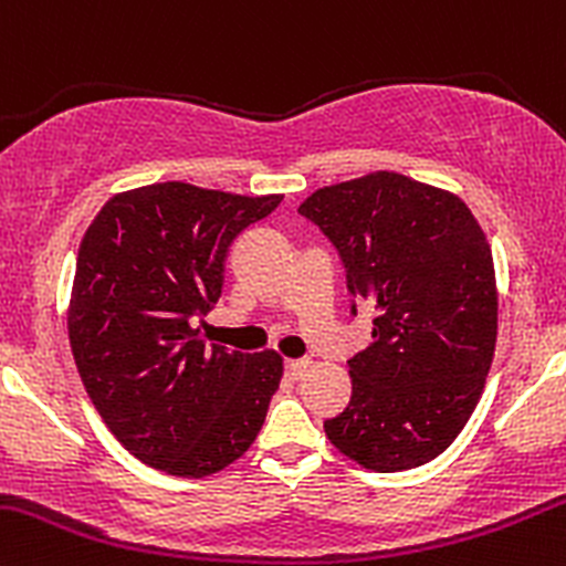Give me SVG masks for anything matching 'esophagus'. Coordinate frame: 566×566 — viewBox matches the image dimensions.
I'll return each instance as SVG.
<instances>
[{
    "instance_id": "esophagus-1",
    "label": "esophagus",
    "mask_w": 566,
    "mask_h": 566,
    "mask_svg": "<svg viewBox=\"0 0 566 566\" xmlns=\"http://www.w3.org/2000/svg\"><path fill=\"white\" fill-rule=\"evenodd\" d=\"M307 370V359H285V373L291 378H302V373Z\"/></svg>"
}]
</instances>
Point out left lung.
Listing matches in <instances>:
<instances>
[{"mask_svg":"<svg viewBox=\"0 0 566 566\" xmlns=\"http://www.w3.org/2000/svg\"><path fill=\"white\" fill-rule=\"evenodd\" d=\"M300 214L335 244L348 291L376 311V340L348 359L352 400L324 422L326 439L381 474L439 458L480 403L496 352L485 231L455 193L395 171L316 190Z\"/></svg>","mask_w":566,"mask_h":566,"instance_id":"1","label":"left lung"}]
</instances>
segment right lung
Here are the masks:
<instances>
[{
  "mask_svg": "<svg viewBox=\"0 0 566 566\" xmlns=\"http://www.w3.org/2000/svg\"><path fill=\"white\" fill-rule=\"evenodd\" d=\"M281 201L157 182L108 198L86 229L70 348L97 413L142 463L198 480L259 436L283 357L207 346L201 326L231 242Z\"/></svg>",
  "mask_w": 566,
  "mask_h": 566,
  "instance_id": "obj_1",
  "label": "right lung"
}]
</instances>
